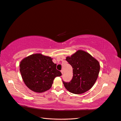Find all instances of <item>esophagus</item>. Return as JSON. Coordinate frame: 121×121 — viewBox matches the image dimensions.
<instances>
[{"label":"esophagus","mask_w":121,"mask_h":121,"mask_svg":"<svg viewBox=\"0 0 121 121\" xmlns=\"http://www.w3.org/2000/svg\"><path fill=\"white\" fill-rule=\"evenodd\" d=\"M60 72H61V74H63V72H64V71H63V70H61L60 71Z\"/></svg>","instance_id":"obj_1"}]
</instances>
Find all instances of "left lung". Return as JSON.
Segmentation results:
<instances>
[{
  "mask_svg": "<svg viewBox=\"0 0 121 121\" xmlns=\"http://www.w3.org/2000/svg\"><path fill=\"white\" fill-rule=\"evenodd\" d=\"M66 60L73 68V77L69 82L63 81L69 92L80 94L90 90L95 84L100 70L98 61L89 53L78 50Z\"/></svg>",
  "mask_w": 121,
  "mask_h": 121,
  "instance_id": "8db88e82",
  "label": "left lung"
}]
</instances>
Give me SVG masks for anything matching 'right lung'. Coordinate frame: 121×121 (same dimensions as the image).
<instances>
[{
	"mask_svg": "<svg viewBox=\"0 0 121 121\" xmlns=\"http://www.w3.org/2000/svg\"><path fill=\"white\" fill-rule=\"evenodd\" d=\"M20 70L23 81L29 89L42 93L51 87L54 79L61 76L56 64L49 56L35 54L21 61Z\"/></svg>",
	"mask_w": 121,
	"mask_h": 121,
	"instance_id": "obj_1",
	"label": "right lung"
}]
</instances>
